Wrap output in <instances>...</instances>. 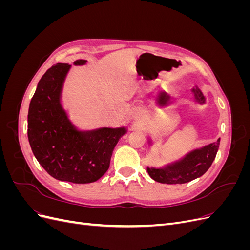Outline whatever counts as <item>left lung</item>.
Here are the masks:
<instances>
[{"instance_id":"8db88e82","label":"left lung","mask_w":250,"mask_h":250,"mask_svg":"<svg viewBox=\"0 0 250 250\" xmlns=\"http://www.w3.org/2000/svg\"><path fill=\"white\" fill-rule=\"evenodd\" d=\"M192 92L196 101L200 104L206 103V98L197 86L194 87ZM169 101L170 96L165 92H162L157 98V104L160 106H166ZM149 144H151V141H149ZM219 145L220 139L202 148L192 150L179 161L166 165L163 168L147 167V172L151 178L161 184L180 185L188 183L202 176L209 169L216 157Z\"/></svg>"}]
</instances>
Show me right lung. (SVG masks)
Returning <instances> with one entry per match:
<instances>
[{
  "instance_id": "right-lung-1",
  "label": "right lung",
  "mask_w": 250,
  "mask_h": 250,
  "mask_svg": "<svg viewBox=\"0 0 250 250\" xmlns=\"http://www.w3.org/2000/svg\"><path fill=\"white\" fill-rule=\"evenodd\" d=\"M86 60L74 62L83 65ZM71 65L57 63L43 74L29 105L28 140L37 162L52 177L89 184L109 168L112 151L125 127L79 130L62 104L63 82Z\"/></svg>"
}]
</instances>
